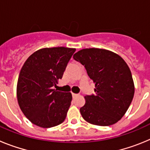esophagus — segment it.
I'll return each mask as SVG.
<instances>
[{"label":"esophagus","instance_id":"34e87169","mask_svg":"<svg viewBox=\"0 0 150 150\" xmlns=\"http://www.w3.org/2000/svg\"><path fill=\"white\" fill-rule=\"evenodd\" d=\"M72 96H73V98H76V96H78V94L72 93Z\"/></svg>","mask_w":150,"mask_h":150}]
</instances>
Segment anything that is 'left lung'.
Here are the masks:
<instances>
[{"mask_svg":"<svg viewBox=\"0 0 150 150\" xmlns=\"http://www.w3.org/2000/svg\"><path fill=\"white\" fill-rule=\"evenodd\" d=\"M74 59L84 66L95 85V94L86 95V104L79 109L83 119L100 126L117 122L126 112L134 94L126 62L112 52L96 48L79 50Z\"/></svg>","mask_w":150,"mask_h":150,"instance_id":"left-lung-1","label":"left lung"}]
</instances>
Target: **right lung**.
Wrapping results in <instances>:
<instances>
[{
  "mask_svg": "<svg viewBox=\"0 0 150 150\" xmlns=\"http://www.w3.org/2000/svg\"><path fill=\"white\" fill-rule=\"evenodd\" d=\"M75 51L63 46L41 49L30 55L22 66L17 99L24 115L33 124L48 128L65 120L72 95L53 88L62 78Z\"/></svg>",
  "mask_w": 150,
  "mask_h": 150,
  "instance_id": "1",
  "label": "right lung"
}]
</instances>
